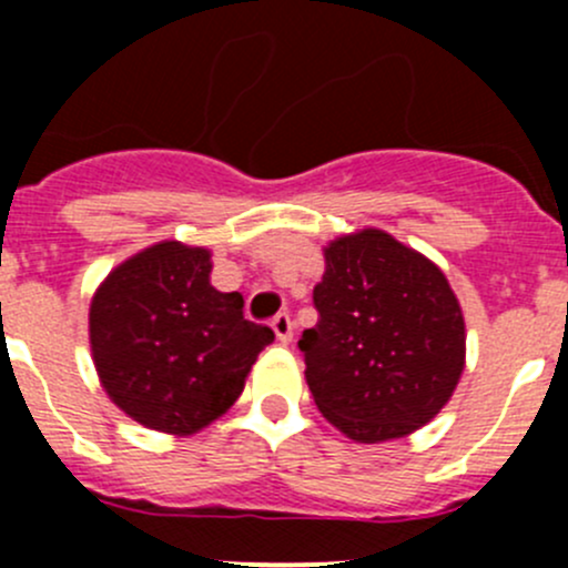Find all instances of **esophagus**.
<instances>
[{"mask_svg": "<svg viewBox=\"0 0 568 568\" xmlns=\"http://www.w3.org/2000/svg\"><path fill=\"white\" fill-rule=\"evenodd\" d=\"M272 329L283 346H288V343L294 341V321H291L288 313H277V316L272 318Z\"/></svg>", "mask_w": 568, "mask_h": 568, "instance_id": "obj_1", "label": "esophagus"}]
</instances>
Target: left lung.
<instances>
[{
	"instance_id": "1",
	"label": "left lung",
	"mask_w": 568,
	"mask_h": 568,
	"mask_svg": "<svg viewBox=\"0 0 568 568\" xmlns=\"http://www.w3.org/2000/svg\"><path fill=\"white\" fill-rule=\"evenodd\" d=\"M318 324L302 332L318 412L348 439L390 443L443 412L467 357L464 313L448 277L379 227L324 247L313 288Z\"/></svg>"
}]
</instances>
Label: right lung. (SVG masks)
I'll use <instances>...</instances> for the list:
<instances>
[{
    "label": "right lung",
    "instance_id": "right-lung-1",
    "mask_svg": "<svg viewBox=\"0 0 568 568\" xmlns=\"http://www.w3.org/2000/svg\"><path fill=\"white\" fill-rule=\"evenodd\" d=\"M272 341L244 318L239 291L211 285V250L170 239L118 263L90 302V352L109 400L173 437L225 415Z\"/></svg>",
    "mask_w": 568,
    "mask_h": 568
}]
</instances>
